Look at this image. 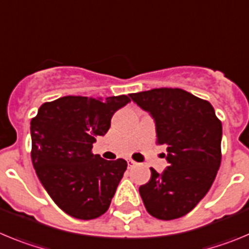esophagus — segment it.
Returning <instances> with one entry per match:
<instances>
[{
  "mask_svg": "<svg viewBox=\"0 0 249 249\" xmlns=\"http://www.w3.org/2000/svg\"><path fill=\"white\" fill-rule=\"evenodd\" d=\"M136 165V162L134 160H131V159H127V166L129 167H133V166H135Z\"/></svg>",
  "mask_w": 249,
  "mask_h": 249,
  "instance_id": "34e87169",
  "label": "esophagus"
}]
</instances>
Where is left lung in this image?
<instances>
[{
	"label": "left lung",
	"mask_w": 249,
	"mask_h": 249,
	"mask_svg": "<svg viewBox=\"0 0 249 249\" xmlns=\"http://www.w3.org/2000/svg\"><path fill=\"white\" fill-rule=\"evenodd\" d=\"M152 116L156 142L166 145L169 166L139 187L145 208L159 219L180 218L202 200L221 165L222 124L207 100L178 88L130 94Z\"/></svg>",
	"instance_id": "left-lung-1"
}]
</instances>
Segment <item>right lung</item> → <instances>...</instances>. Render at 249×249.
Returning a JSON list of instances; mask_svg holds the SVG:
<instances>
[{"instance_id": "obj_1", "label": "right lung", "mask_w": 249, "mask_h": 249, "mask_svg": "<svg viewBox=\"0 0 249 249\" xmlns=\"http://www.w3.org/2000/svg\"><path fill=\"white\" fill-rule=\"evenodd\" d=\"M130 102L127 95L68 97L44 103L31 120L33 167L55 205L67 214L93 219L108 211L127 162L91 152L111 116Z\"/></svg>"}]
</instances>
